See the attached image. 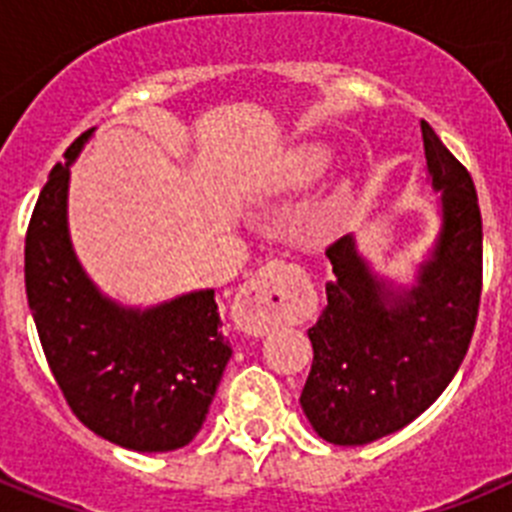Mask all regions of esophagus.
Returning <instances> with one entry per match:
<instances>
[{
    "mask_svg": "<svg viewBox=\"0 0 512 512\" xmlns=\"http://www.w3.org/2000/svg\"><path fill=\"white\" fill-rule=\"evenodd\" d=\"M292 269L295 266L287 261H269L238 289L233 318L248 336H264L279 323L287 307V274Z\"/></svg>",
    "mask_w": 512,
    "mask_h": 512,
    "instance_id": "esophagus-1",
    "label": "esophagus"
}]
</instances>
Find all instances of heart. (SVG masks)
Returning <instances> with one entry per match:
<instances>
[{
    "instance_id": "1",
    "label": "heart",
    "mask_w": 512,
    "mask_h": 512,
    "mask_svg": "<svg viewBox=\"0 0 512 512\" xmlns=\"http://www.w3.org/2000/svg\"><path fill=\"white\" fill-rule=\"evenodd\" d=\"M330 151L325 146H300L295 153H289L287 158V174L292 182H310L320 171L328 166Z\"/></svg>"
}]
</instances>
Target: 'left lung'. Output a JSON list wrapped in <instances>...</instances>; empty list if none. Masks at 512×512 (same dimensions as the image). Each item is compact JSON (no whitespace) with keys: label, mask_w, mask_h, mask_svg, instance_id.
Here are the masks:
<instances>
[{"label":"left lung","mask_w":512,"mask_h":512,"mask_svg":"<svg viewBox=\"0 0 512 512\" xmlns=\"http://www.w3.org/2000/svg\"><path fill=\"white\" fill-rule=\"evenodd\" d=\"M443 228L418 287L392 295L351 238L328 246V305L307 330L312 366L300 405L320 438L364 446L431 408L467 356L482 295V215L467 166L420 122Z\"/></svg>","instance_id":"left-lung-1"}]
</instances>
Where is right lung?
<instances>
[{"mask_svg":"<svg viewBox=\"0 0 512 512\" xmlns=\"http://www.w3.org/2000/svg\"><path fill=\"white\" fill-rule=\"evenodd\" d=\"M53 166L25 235V289L40 346L71 413L133 451L182 449L200 433L230 359L215 292L146 312L104 300L84 277L66 230L69 164Z\"/></svg>","mask_w":512,"mask_h":512,"instance_id":"obj_1","label":"right lung"}]
</instances>
